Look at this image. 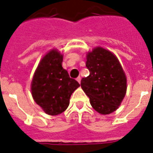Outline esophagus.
I'll return each instance as SVG.
<instances>
[{
  "mask_svg": "<svg viewBox=\"0 0 153 153\" xmlns=\"http://www.w3.org/2000/svg\"><path fill=\"white\" fill-rule=\"evenodd\" d=\"M76 80L78 81V82H79V83H80V82H81V77H80V76L78 77V78L76 79Z\"/></svg>",
  "mask_w": 153,
  "mask_h": 153,
  "instance_id": "obj_1",
  "label": "esophagus"
}]
</instances>
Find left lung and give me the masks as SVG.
<instances>
[{"instance_id":"obj_1","label":"left lung","mask_w":153,"mask_h":153,"mask_svg":"<svg viewBox=\"0 0 153 153\" xmlns=\"http://www.w3.org/2000/svg\"><path fill=\"white\" fill-rule=\"evenodd\" d=\"M89 75L81 80V88L93 109L102 115L118 108L126 93V77L117 58L111 51L97 47L87 55Z\"/></svg>"}]
</instances>
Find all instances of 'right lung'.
<instances>
[{
	"mask_svg": "<svg viewBox=\"0 0 153 153\" xmlns=\"http://www.w3.org/2000/svg\"><path fill=\"white\" fill-rule=\"evenodd\" d=\"M63 56L56 50L42 59L32 81V95L35 102L51 115L65 111L74 91L80 86L62 68Z\"/></svg>",
	"mask_w": 153,
	"mask_h": 153,
	"instance_id": "1",
	"label": "right lung"
}]
</instances>
